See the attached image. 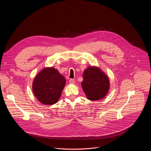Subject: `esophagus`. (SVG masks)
Segmentation results:
<instances>
[{"mask_svg": "<svg viewBox=\"0 0 151 151\" xmlns=\"http://www.w3.org/2000/svg\"><path fill=\"white\" fill-rule=\"evenodd\" d=\"M69 83H70V84H74L75 83V81L74 79H70V80H69Z\"/></svg>", "mask_w": 151, "mask_h": 151, "instance_id": "1", "label": "esophagus"}]
</instances>
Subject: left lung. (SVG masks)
Segmentation results:
<instances>
[{"label":"left lung","instance_id":"left-lung-1","mask_svg":"<svg viewBox=\"0 0 151 151\" xmlns=\"http://www.w3.org/2000/svg\"><path fill=\"white\" fill-rule=\"evenodd\" d=\"M82 89L88 100H100L108 93L110 81L108 76L96 66H89L83 75Z\"/></svg>","mask_w":151,"mask_h":151}]
</instances>
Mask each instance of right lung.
Masks as SVG:
<instances>
[{"label":"right lung","instance_id":"add662e5","mask_svg":"<svg viewBox=\"0 0 151 151\" xmlns=\"http://www.w3.org/2000/svg\"><path fill=\"white\" fill-rule=\"evenodd\" d=\"M65 85V79L57 69L45 67L35 78L32 84L34 95L40 102L51 105L57 102Z\"/></svg>","mask_w":151,"mask_h":151}]
</instances>
